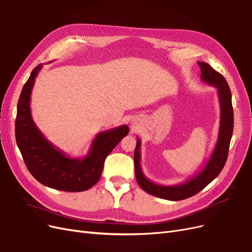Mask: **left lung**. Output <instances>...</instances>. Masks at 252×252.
Returning <instances> with one entry per match:
<instances>
[{"mask_svg": "<svg viewBox=\"0 0 252 252\" xmlns=\"http://www.w3.org/2000/svg\"><path fill=\"white\" fill-rule=\"evenodd\" d=\"M201 68L200 78L203 82L215 86L218 92L220 101V127L218 141L216 143L210 159L206 161L202 170L190 177L184 184L176 186H161L154 184L147 178L141 168V140L137 137L134 150V171L138 186L145 192L158 198L171 201L184 200L200 192L207 185L220 174L227 159L229 144L233 129V110L231 103V93L225 78L205 63L198 62Z\"/></svg>", "mask_w": 252, "mask_h": 252, "instance_id": "8db88e82", "label": "left lung"}]
</instances>
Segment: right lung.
Here are the masks:
<instances>
[{
  "label": "right lung",
  "instance_id": "1",
  "mask_svg": "<svg viewBox=\"0 0 252 252\" xmlns=\"http://www.w3.org/2000/svg\"><path fill=\"white\" fill-rule=\"evenodd\" d=\"M42 64L37 65L23 86L17 103L15 138L26 167L43 186L64 192H82L97 184L107 155L129 132L122 125L97 134L83 158H72L50 143L34 123L30 101L35 78Z\"/></svg>",
  "mask_w": 252,
  "mask_h": 252
}]
</instances>
